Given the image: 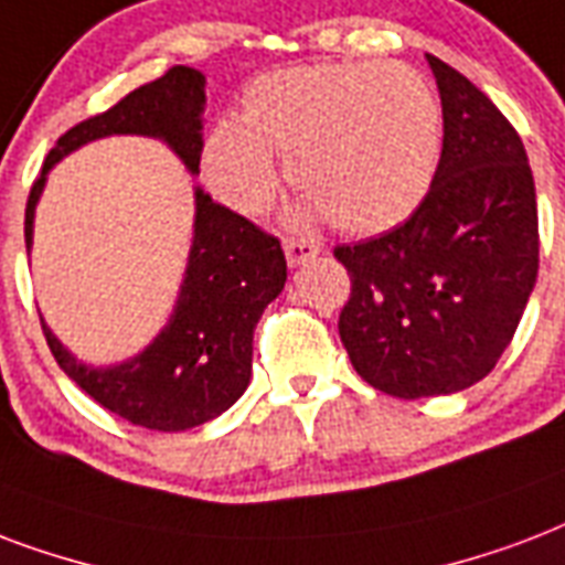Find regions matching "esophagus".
Masks as SVG:
<instances>
[{
	"label": "esophagus",
	"mask_w": 565,
	"mask_h": 565,
	"mask_svg": "<svg viewBox=\"0 0 565 565\" xmlns=\"http://www.w3.org/2000/svg\"><path fill=\"white\" fill-rule=\"evenodd\" d=\"M284 254H287V264L301 266V264H308V260H313V257L320 254V245L313 243V239L290 236V239H284Z\"/></svg>",
	"instance_id": "obj_1"
}]
</instances>
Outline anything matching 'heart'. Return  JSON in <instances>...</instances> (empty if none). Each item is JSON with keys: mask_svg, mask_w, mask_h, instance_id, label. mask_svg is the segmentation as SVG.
<instances>
[{"mask_svg": "<svg viewBox=\"0 0 565 565\" xmlns=\"http://www.w3.org/2000/svg\"><path fill=\"white\" fill-rule=\"evenodd\" d=\"M441 150V106L403 62L301 64L248 85L243 115H225L204 145L218 198L260 213L278 189L275 157L299 189L301 213L347 234L406 222L429 192Z\"/></svg>", "mask_w": 565, "mask_h": 565, "instance_id": "b5f03b06", "label": "heart"}]
</instances>
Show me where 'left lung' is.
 Segmentation results:
<instances>
[{
    "instance_id": "left-lung-1",
    "label": "left lung",
    "mask_w": 565,
    "mask_h": 565,
    "mask_svg": "<svg viewBox=\"0 0 565 565\" xmlns=\"http://www.w3.org/2000/svg\"><path fill=\"white\" fill-rule=\"evenodd\" d=\"M445 141L415 213L338 245L352 281L340 340L359 376L399 399L456 394L492 373L540 269V215L519 132L473 82L426 55Z\"/></svg>"
}]
</instances>
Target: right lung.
<instances>
[{"mask_svg":"<svg viewBox=\"0 0 565 565\" xmlns=\"http://www.w3.org/2000/svg\"><path fill=\"white\" fill-rule=\"evenodd\" d=\"M204 73L171 67L129 92L109 111L82 120L55 141L25 204V248H32L34 206L50 168L71 150L103 136H153L195 174L204 150ZM281 243L234 210L195 189V236L178 305L148 350L115 367H88L64 350L41 320L58 367L129 424L180 433L213 420L243 397L252 379L254 326L284 290Z\"/></svg>","mask_w":565,"mask_h":565,"instance_id":"add662e5","label":"right lung"}]
</instances>
